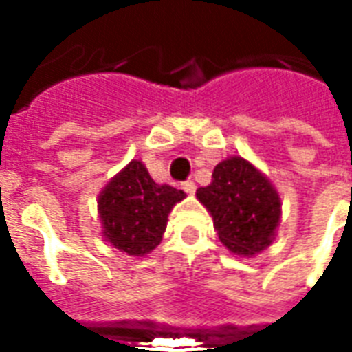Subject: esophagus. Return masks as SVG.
I'll list each match as a JSON object with an SVG mask.
<instances>
[{
    "label": "esophagus",
    "mask_w": 352,
    "mask_h": 352,
    "mask_svg": "<svg viewBox=\"0 0 352 352\" xmlns=\"http://www.w3.org/2000/svg\"><path fill=\"white\" fill-rule=\"evenodd\" d=\"M183 190L186 192V194L194 196V192H196V183H192V181H186V183L183 184Z\"/></svg>",
    "instance_id": "obj_1"
}]
</instances>
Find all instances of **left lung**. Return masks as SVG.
<instances>
[{"label": "left lung", "instance_id": "8db88e82", "mask_svg": "<svg viewBox=\"0 0 352 352\" xmlns=\"http://www.w3.org/2000/svg\"><path fill=\"white\" fill-rule=\"evenodd\" d=\"M196 198L213 217L222 245L237 256L251 258L265 251L277 236L283 206L279 192L241 156L219 162L213 183L201 186Z\"/></svg>", "mask_w": 352, "mask_h": 352}]
</instances>
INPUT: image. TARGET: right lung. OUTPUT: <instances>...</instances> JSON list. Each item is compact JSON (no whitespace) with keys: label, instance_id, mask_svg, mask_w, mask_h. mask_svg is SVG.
<instances>
[{"label":"right lung","instance_id":"obj_1","mask_svg":"<svg viewBox=\"0 0 352 352\" xmlns=\"http://www.w3.org/2000/svg\"><path fill=\"white\" fill-rule=\"evenodd\" d=\"M184 198L183 190L154 183L143 162L131 160L98 196L103 241L130 256H146L160 245L171 209Z\"/></svg>","mask_w":352,"mask_h":352}]
</instances>
